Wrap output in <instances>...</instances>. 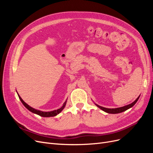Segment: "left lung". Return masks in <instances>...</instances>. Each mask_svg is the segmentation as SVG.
<instances>
[{"instance_id": "8db88e82", "label": "left lung", "mask_w": 153, "mask_h": 153, "mask_svg": "<svg viewBox=\"0 0 153 153\" xmlns=\"http://www.w3.org/2000/svg\"><path fill=\"white\" fill-rule=\"evenodd\" d=\"M139 97H140V96H138V98H137V100H136L135 101H133V102L132 103L129 104V105H126V106H123V107H120V108H107L103 107V106H101L98 105H96L97 106H98V107H99L100 109H101L102 110L105 111V112H107V113H108V114H118V113L123 112H124V111H126V110L129 109V108L132 107V106L137 103V101H138V98H139Z\"/></svg>"}]
</instances>
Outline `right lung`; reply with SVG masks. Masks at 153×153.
Segmentation results:
<instances>
[{"label": "right lung", "mask_w": 153, "mask_h": 153, "mask_svg": "<svg viewBox=\"0 0 153 153\" xmlns=\"http://www.w3.org/2000/svg\"><path fill=\"white\" fill-rule=\"evenodd\" d=\"M18 97H19V98H20V101H22V103L24 104V105L25 106V107L27 109H28L29 110H30V112H32V113H34V114H38L39 115H40V116L46 117H53V116H55V115H57V114H59L64 109V106H65V105H66V102L64 103L62 107L60 108L59 109L52 111V112H42V111H40V110H36V109H34L33 108H32L31 106H30L29 105H27L25 102H24V101L21 98V97L19 95H18Z\"/></svg>", "instance_id": "1"}]
</instances>
